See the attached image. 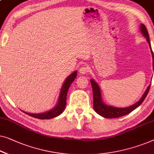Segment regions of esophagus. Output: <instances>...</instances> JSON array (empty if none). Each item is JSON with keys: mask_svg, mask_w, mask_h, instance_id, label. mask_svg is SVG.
<instances>
[{"mask_svg": "<svg viewBox=\"0 0 154 154\" xmlns=\"http://www.w3.org/2000/svg\"><path fill=\"white\" fill-rule=\"evenodd\" d=\"M79 72L82 74H85V73H88L89 72V67L88 65L86 64H84L82 66H81V68L79 69Z\"/></svg>", "mask_w": 154, "mask_h": 154, "instance_id": "1", "label": "esophagus"}]
</instances>
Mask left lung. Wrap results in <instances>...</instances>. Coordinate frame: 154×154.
Returning a JSON list of instances; mask_svg holds the SVG:
<instances>
[{"label": "left lung", "instance_id": "1", "mask_svg": "<svg viewBox=\"0 0 154 154\" xmlns=\"http://www.w3.org/2000/svg\"><path fill=\"white\" fill-rule=\"evenodd\" d=\"M140 28H141V32L142 34H143L144 36H145L146 37V40H147L148 43L149 44V46H150V48L151 49L150 39H149L147 29H146V28L145 27V26H144V24H141ZM151 53H152L153 66L154 69V56H153L152 50H151ZM90 82H91V85H92V90H93L94 109V110L98 113V114L102 116V117H103L105 118H110V119L122 117V116L124 115H128V113H130L131 112H132L133 110H134L135 108H137V107L144 101V100L145 99V98L146 97V95H147V94L149 91V89H150V86H151V85H149L147 89H146V92H144V95L142 96V97L140 99V100L137 102V103L133 105V106H131L130 107H128V108H115V107H112V106H106V104H104L101 100V90H100L99 87L98 86V85L94 81H93V80H91Z\"/></svg>", "mask_w": 154, "mask_h": 154}]
</instances>
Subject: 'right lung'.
Listing matches in <instances>:
<instances>
[{
    "label": "right lung",
    "mask_w": 154,
    "mask_h": 154,
    "mask_svg": "<svg viewBox=\"0 0 154 154\" xmlns=\"http://www.w3.org/2000/svg\"><path fill=\"white\" fill-rule=\"evenodd\" d=\"M77 75V72H74L73 73H72L70 75H69L67 79H66L65 82H64L63 85H62L60 94L59 97V101L58 103H57V106L55 108H53V110L48 111L47 112L41 113V114H30V113L25 112L26 114L31 116V117L37 118V119H52L53 117H57L59 115H60L61 113L63 112L66 106V94H67V92L69 88L71 85V84L72 83L73 81H74Z\"/></svg>",
    "instance_id": "add662e5"
}]
</instances>
